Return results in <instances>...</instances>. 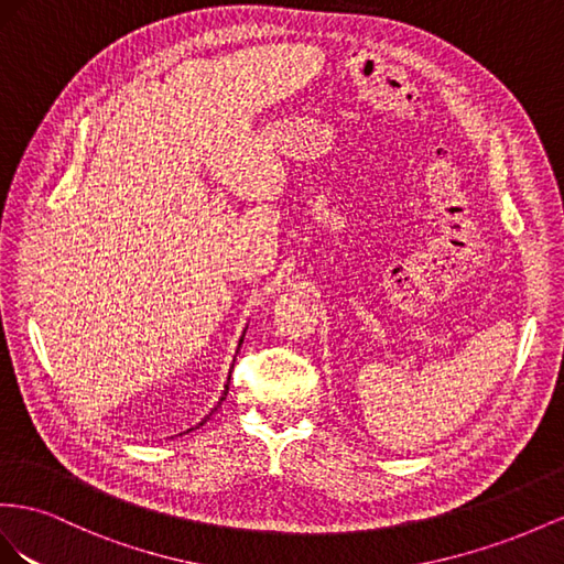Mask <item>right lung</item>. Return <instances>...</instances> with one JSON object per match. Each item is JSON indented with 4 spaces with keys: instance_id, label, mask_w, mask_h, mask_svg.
<instances>
[{
    "instance_id": "obj_1",
    "label": "right lung",
    "mask_w": 564,
    "mask_h": 564,
    "mask_svg": "<svg viewBox=\"0 0 564 564\" xmlns=\"http://www.w3.org/2000/svg\"><path fill=\"white\" fill-rule=\"evenodd\" d=\"M240 343H243V337H240ZM240 343H238V347H240ZM229 380H231V376H229ZM229 380H227V384H224V394H221V399L217 401V406H221V401L227 399V392H229ZM217 406H215L213 411H217ZM210 415H213V413H210ZM210 415H205V421H207V417H210ZM205 421H203V423H205ZM203 423H198V425H203Z\"/></svg>"
}]
</instances>
